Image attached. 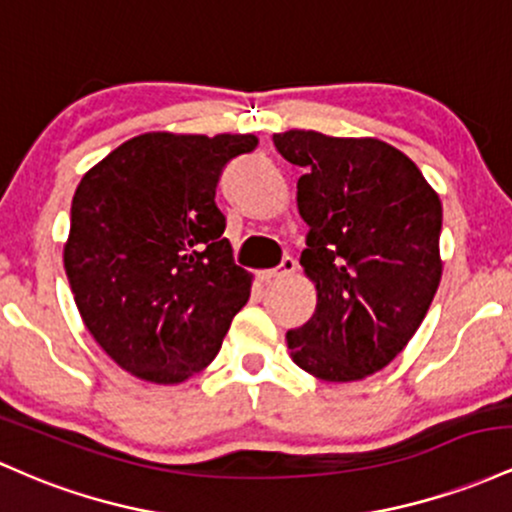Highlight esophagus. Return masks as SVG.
Wrapping results in <instances>:
<instances>
[{"label": "esophagus", "instance_id": "1", "mask_svg": "<svg viewBox=\"0 0 512 512\" xmlns=\"http://www.w3.org/2000/svg\"><path fill=\"white\" fill-rule=\"evenodd\" d=\"M297 271V258L295 256H285L283 263L278 268H271V271H263L261 280L263 283H271L275 278H285V275H292Z\"/></svg>", "mask_w": 512, "mask_h": 512}]
</instances>
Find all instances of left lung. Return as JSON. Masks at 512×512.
I'll use <instances>...</instances> for the list:
<instances>
[{
    "instance_id": "1",
    "label": "left lung",
    "mask_w": 512,
    "mask_h": 512,
    "mask_svg": "<svg viewBox=\"0 0 512 512\" xmlns=\"http://www.w3.org/2000/svg\"><path fill=\"white\" fill-rule=\"evenodd\" d=\"M273 145L304 169L300 263L317 283V309L287 331V348L319 380H363L426 319L442 275L440 198L404 152L372 137L287 130Z\"/></svg>"
}]
</instances>
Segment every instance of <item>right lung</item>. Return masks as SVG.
Returning <instances> with one entry per match:
<instances>
[{
	"instance_id": "right-lung-1",
	"label": "right lung",
	"mask_w": 512,
	"mask_h": 512,
	"mask_svg": "<svg viewBox=\"0 0 512 512\" xmlns=\"http://www.w3.org/2000/svg\"><path fill=\"white\" fill-rule=\"evenodd\" d=\"M254 135L147 132L86 171L65 273L96 343L123 370L176 384L212 363L251 273L234 263L217 183Z\"/></svg>"
}]
</instances>
